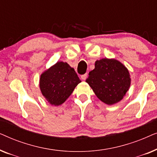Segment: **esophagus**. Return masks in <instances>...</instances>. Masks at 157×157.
<instances>
[{"mask_svg": "<svg viewBox=\"0 0 157 157\" xmlns=\"http://www.w3.org/2000/svg\"><path fill=\"white\" fill-rule=\"evenodd\" d=\"M81 78H82V80H86V78H87V74H83V75H81Z\"/></svg>", "mask_w": 157, "mask_h": 157, "instance_id": "34e87169", "label": "esophagus"}]
</instances>
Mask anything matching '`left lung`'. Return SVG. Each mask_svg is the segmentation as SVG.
I'll use <instances>...</instances> for the list:
<instances>
[{
	"instance_id": "1",
	"label": "left lung",
	"mask_w": 157,
	"mask_h": 157,
	"mask_svg": "<svg viewBox=\"0 0 157 157\" xmlns=\"http://www.w3.org/2000/svg\"><path fill=\"white\" fill-rule=\"evenodd\" d=\"M86 81L102 102L112 105L120 101L131 85L127 68L116 59H102L95 62V68Z\"/></svg>"
}]
</instances>
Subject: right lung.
Returning a JSON list of instances; mask_svg holds the SVG:
<instances>
[{"instance_id":"1","label":"right lung","mask_w":157,"mask_h":157,"mask_svg":"<svg viewBox=\"0 0 157 157\" xmlns=\"http://www.w3.org/2000/svg\"><path fill=\"white\" fill-rule=\"evenodd\" d=\"M81 81L67 63L59 61L40 77V89L51 105L59 106L69 97Z\"/></svg>"}]
</instances>
